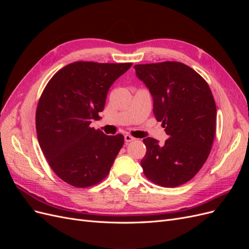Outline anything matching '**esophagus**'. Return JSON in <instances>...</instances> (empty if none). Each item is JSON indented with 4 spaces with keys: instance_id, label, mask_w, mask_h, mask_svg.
Instances as JSON below:
<instances>
[{
    "instance_id": "34e87169",
    "label": "esophagus",
    "mask_w": 249,
    "mask_h": 249,
    "mask_svg": "<svg viewBox=\"0 0 249 249\" xmlns=\"http://www.w3.org/2000/svg\"><path fill=\"white\" fill-rule=\"evenodd\" d=\"M124 140H125V142H131V141H134L135 138L133 136H131V135L126 134V135H124Z\"/></svg>"
}]
</instances>
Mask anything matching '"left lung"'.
Returning <instances> with one entry per match:
<instances>
[{
  "label": "left lung",
  "mask_w": 249,
  "mask_h": 249,
  "mask_svg": "<svg viewBox=\"0 0 249 249\" xmlns=\"http://www.w3.org/2000/svg\"><path fill=\"white\" fill-rule=\"evenodd\" d=\"M149 89L154 114L168 135L165 144L143 139L144 176L156 185L178 187L195 177L206 163L215 137L216 104L206 80L182 62L135 65Z\"/></svg>",
  "instance_id": "obj_1"
}]
</instances>
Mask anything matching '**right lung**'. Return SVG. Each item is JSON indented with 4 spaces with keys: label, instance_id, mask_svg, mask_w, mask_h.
Segmentation results:
<instances>
[{
    "label": "right lung",
    "instance_id": "add662e5",
    "mask_svg": "<svg viewBox=\"0 0 249 249\" xmlns=\"http://www.w3.org/2000/svg\"><path fill=\"white\" fill-rule=\"evenodd\" d=\"M131 66L72 62L43 89L36 109L37 138L53 171L69 185L94 186L110 172L124 138L107 136L90 124L100 117L111 85Z\"/></svg>",
    "mask_w": 249,
    "mask_h": 249
}]
</instances>
